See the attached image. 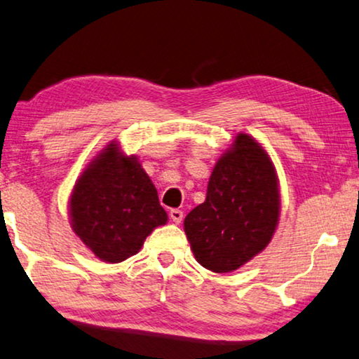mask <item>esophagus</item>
I'll return each instance as SVG.
<instances>
[{
	"label": "esophagus",
	"mask_w": 359,
	"mask_h": 359,
	"mask_svg": "<svg viewBox=\"0 0 359 359\" xmlns=\"http://www.w3.org/2000/svg\"><path fill=\"white\" fill-rule=\"evenodd\" d=\"M170 218H172V222L180 224L181 219H183V212L178 210V208H173V210H170Z\"/></svg>",
	"instance_id": "1"
}]
</instances>
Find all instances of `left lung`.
<instances>
[{
	"mask_svg": "<svg viewBox=\"0 0 359 359\" xmlns=\"http://www.w3.org/2000/svg\"><path fill=\"white\" fill-rule=\"evenodd\" d=\"M279 215V178L271 157L241 131L215 163L205 202L187 213L184 233L203 268L231 273L266 249Z\"/></svg>",
	"mask_w": 359,
	"mask_h": 359,
	"instance_id": "obj_1",
	"label": "left lung"
}]
</instances>
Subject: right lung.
<instances>
[{
  "instance_id": "right-lung-1",
  "label": "right lung",
  "mask_w": 359,
  "mask_h": 359,
  "mask_svg": "<svg viewBox=\"0 0 359 359\" xmlns=\"http://www.w3.org/2000/svg\"><path fill=\"white\" fill-rule=\"evenodd\" d=\"M75 236L106 263L136 255L146 237L167 224L152 180L140 158L125 154L114 140L99 151L76 178L69 197Z\"/></svg>"
}]
</instances>
